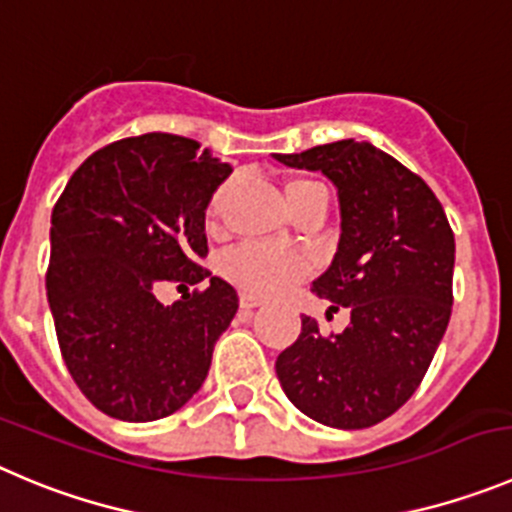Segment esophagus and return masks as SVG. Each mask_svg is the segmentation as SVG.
I'll use <instances>...</instances> for the list:
<instances>
[{
  "label": "esophagus",
  "instance_id": "esophagus-1",
  "mask_svg": "<svg viewBox=\"0 0 512 512\" xmlns=\"http://www.w3.org/2000/svg\"><path fill=\"white\" fill-rule=\"evenodd\" d=\"M260 305H262V300L260 298H252V295H242V298H240V308L245 310V313H250V310L260 308Z\"/></svg>",
  "mask_w": 512,
  "mask_h": 512
}]
</instances>
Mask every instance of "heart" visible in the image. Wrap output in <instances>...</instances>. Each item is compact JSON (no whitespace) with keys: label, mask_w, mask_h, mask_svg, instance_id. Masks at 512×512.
<instances>
[{"label":"heart","mask_w":512,"mask_h":512,"mask_svg":"<svg viewBox=\"0 0 512 512\" xmlns=\"http://www.w3.org/2000/svg\"><path fill=\"white\" fill-rule=\"evenodd\" d=\"M229 199V186H219L214 197L209 199L207 207V227L217 229L222 219L224 204ZM285 199H288L290 214L310 207V204H321L328 209V191L318 181L310 179H293L285 186ZM224 278L240 288L245 295L252 298H272V295H283L293 290L295 285L303 283L310 275L308 257L300 252L283 250V247L270 245H242L229 252L222 260Z\"/></svg>","instance_id":"obj_1"}]
</instances>
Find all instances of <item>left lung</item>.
Listing matches in <instances>:
<instances>
[{
    "label": "left lung",
    "mask_w": 512,
    "mask_h": 512,
    "mask_svg": "<svg viewBox=\"0 0 512 512\" xmlns=\"http://www.w3.org/2000/svg\"><path fill=\"white\" fill-rule=\"evenodd\" d=\"M272 156L338 189L341 240L313 293L351 310L346 331L331 336L303 315L298 341L275 361L280 386L326 427H374L417 391L447 331L455 234L424 179L371 143Z\"/></svg>",
    "instance_id": "8db88e82"
}]
</instances>
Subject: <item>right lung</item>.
I'll list each match as a JSON object with an SVG mask.
<instances>
[{
	"mask_svg": "<svg viewBox=\"0 0 512 512\" xmlns=\"http://www.w3.org/2000/svg\"><path fill=\"white\" fill-rule=\"evenodd\" d=\"M229 174L191 138L143 133L88 156L52 209L45 285L57 343L108 417L164 419L207 379L240 308L237 290L199 265L209 199ZM166 279L208 288L164 306L155 290Z\"/></svg>",
	"mask_w": 512,
	"mask_h": 512,
	"instance_id": "obj_1",
	"label": "right lung"
}]
</instances>
